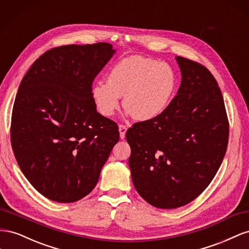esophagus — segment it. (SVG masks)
Here are the masks:
<instances>
[{
	"mask_svg": "<svg viewBox=\"0 0 249 249\" xmlns=\"http://www.w3.org/2000/svg\"><path fill=\"white\" fill-rule=\"evenodd\" d=\"M119 131H120V138L124 140L125 139V134H126V131H127V127L123 124L119 125Z\"/></svg>",
	"mask_w": 249,
	"mask_h": 249,
	"instance_id": "obj_1",
	"label": "esophagus"
}]
</instances>
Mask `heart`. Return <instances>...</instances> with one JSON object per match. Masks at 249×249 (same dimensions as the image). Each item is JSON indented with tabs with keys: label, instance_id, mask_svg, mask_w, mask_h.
Returning <instances> with one entry per match:
<instances>
[{
	"label": "heart",
	"instance_id": "1",
	"mask_svg": "<svg viewBox=\"0 0 249 249\" xmlns=\"http://www.w3.org/2000/svg\"><path fill=\"white\" fill-rule=\"evenodd\" d=\"M177 85L174 70L168 63L131 56L117 62L107 82L97 81L90 96L103 117L113 116L124 97V107L138 121L158 118L172 102Z\"/></svg>",
	"mask_w": 249,
	"mask_h": 249
}]
</instances>
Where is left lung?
I'll list each match as a JSON object with an SVG mask.
<instances>
[{"label":"left lung","mask_w":249,"mask_h":249,"mask_svg":"<svg viewBox=\"0 0 249 249\" xmlns=\"http://www.w3.org/2000/svg\"><path fill=\"white\" fill-rule=\"evenodd\" d=\"M176 61L181 83L169 107L126 132L133 186L159 209L179 208L199 196L229 143V120L214 76L193 60L177 56Z\"/></svg>","instance_id":"1"}]
</instances>
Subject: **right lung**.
Wrapping results in <instances>:
<instances>
[{
  "label": "right lung",
  "instance_id": "1",
  "mask_svg": "<svg viewBox=\"0 0 249 249\" xmlns=\"http://www.w3.org/2000/svg\"><path fill=\"white\" fill-rule=\"evenodd\" d=\"M115 52L107 42L53 48L19 84L11 146L26 178L50 200L75 202L89 194L118 143L117 124L97 111L90 96Z\"/></svg>",
  "mask_w": 249,
  "mask_h": 249
}]
</instances>
